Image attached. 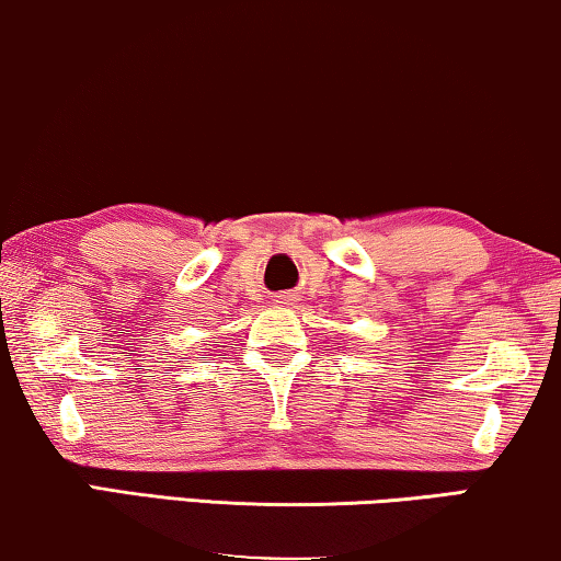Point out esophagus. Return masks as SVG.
I'll list each match as a JSON object with an SVG mask.
<instances>
[{"mask_svg": "<svg viewBox=\"0 0 561 561\" xmlns=\"http://www.w3.org/2000/svg\"><path fill=\"white\" fill-rule=\"evenodd\" d=\"M286 300H288V298H286V296H283V298L278 300V304H286Z\"/></svg>", "mask_w": 561, "mask_h": 561, "instance_id": "34e87169", "label": "esophagus"}]
</instances>
